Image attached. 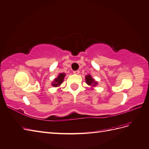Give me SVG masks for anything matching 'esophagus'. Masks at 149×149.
<instances>
[{
    "label": "esophagus",
    "instance_id": "esophagus-1",
    "mask_svg": "<svg viewBox=\"0 0 149 149\" xmlns=\"http://www.w3.org/2000/svg\"><path fill=\"white\" fill-rule=\"evenodd\" d=\"M80 73V71L79 70H77V71H73V73L75 74H78L79 73Z\"/></svg>",
    "mask_w": 149,
    "mask_h": 149
}]
</instances>
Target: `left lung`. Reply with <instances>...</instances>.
Instances as JSON below:
<instances>
[{
  "label": "left lung",
  "instance_id": "1",
  "mask_svg": "<svg viewBox=\"0 0 149 149\" xmlns=\"http://www.w3.org/2000/svg\"><path fill=\"white\" fill-rule=\"evenodd\" d=\"M85 81L88 85L91 86V90H93V88L98 84V82L96 81L95 79L92 78V76L90 74H87L85 76Z\"/></svg>",
  "mask_w": 149,
  "mask_h": 149
}]
</instances>
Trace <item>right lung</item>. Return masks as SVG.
I'll return each instance as SVG.
<instances>
[{"mask_svg": "<svg viewBox=\"0 0 149 149\" xmlns=\"http://www.w3.org/2000/svg\"><path fill=\"white\" fill-rule=\"evenodd\" d=\"M65 76H66L65 73H59V75L57 76V78H54V81L52 82L51 85L53 87H59L63 83Z\"/></svg>", "mask_w": 149, "mask_h": 149, "instance_id": "right-lung-1", "label": "right lung"}]
</instances>
